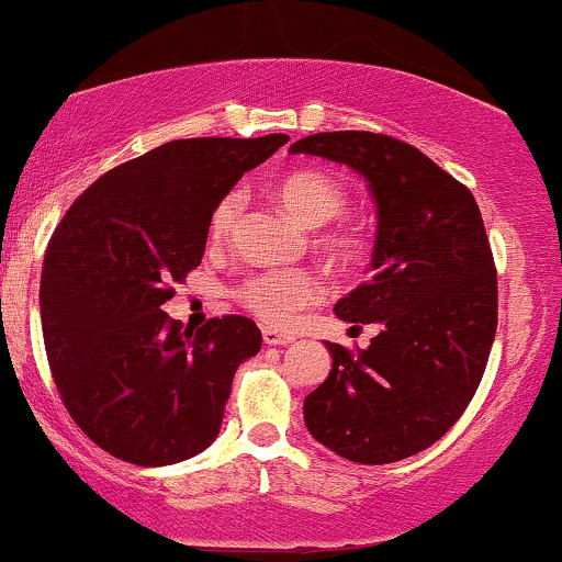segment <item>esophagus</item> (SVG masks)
Masks as SVG:
<instances>
[{
  "label": "esophagus",
  "mask_w": 562,
  "mask_h": 562,
  "mask_svg": "<svg viewBox=\"0 0 562 562\" xmlns=\"http://www.w3.org/2000/svg\"><path fill=\"white\" fill-rule=\"evenodd\" d=\"M261 339H265V345H290L293 342V334H282L277 329H261Z\"/></svg>",
  "instance_id": "obj_1"
}]
</instances>
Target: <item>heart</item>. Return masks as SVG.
<instances>
[{"label": "heart", "mask_w": 562, "mask_h": 562, "mask_svg": "<svg viewBox=\"0 0 562 562\" xmlns=\"http://www.w3.org/2000/svg\"><path fill=\"white\" fill-rule=\"evenodd\" d=\"M277 202L293 215L305 228H321L316 244L339 261H350L363 251V233L345 220H334L345 210L347 194L337 179L324 170H293L285 179L274 183ZM240 212H244V194L228 191L212 207L207 236L212 244H225L236 231ZM326 295V282L316 269L288 267V269H261L246 274L233 288V297L244 305L251 316L267 326H290L303 308L322 303Z\"/></svg>", "instance_id": "1"}]
</instances>
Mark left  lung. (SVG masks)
<instances>
[{"label":"left lung","mask_w":562,"mask_h":562,"mask_svg":"<svg viewBox=\"0 0 562 562\" xmlns=\"http://www.w3.org/2000/svg\"><path fill=\"white\" fill-rule=\"evenodd\" d=\"M293 153L345 162L379 212L373 277L337 303L352 324H381L368 350L329 342L331 373L305 396L311 436L358 464L428 449L464 415L498 326V274L464 183L407 142L322 132Z\"/></svg>","instance_id":"8db88e82"}]
</instances>
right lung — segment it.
Instances as JSON below:
<instances>
[{
	"mask_svg": "<svg viewBox=\"0 0 562 562\" xmlns=\"http://www.w3.org/2000/svg\"><path fill=\"white\" fill-rule=\"evenodd\" d=\"M285 142H166L90 183L56 225L41 274L48 368L77 428L111 457L166 467L217 438L259 326L231 314L189 329L160 305L202 265L217 199Z\"/></svg>",
	"mask_w": 562,
	"mask_h": 562,
	"instance_id": "1",
	"label": "right lung"
}]
</instances>
